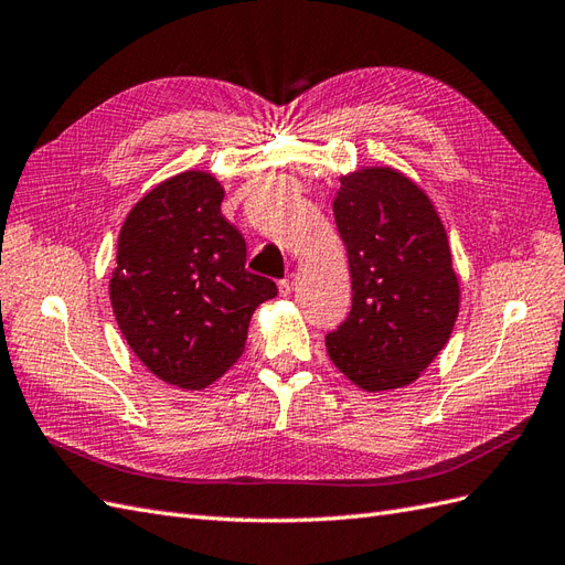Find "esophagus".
Returning a JSON list of instances; mask_svg holds the SVG:
<instances>
[{
	"instance_id": "obj_1",
	"label": "esophagus",
	"mask_w": 565,
	"mask_h": 565,
	"mask_svg": "<svg viewBox=\"0 0 565 565\" xmlns=\"http://www.w3.org/2000/svg\"><path fill=\"white\" fill-rule=\"evenodd\" d=\"M291 291H294V277L281 279V281H279V294H281V296H288Z\"/></svg>"
}]
</instances>
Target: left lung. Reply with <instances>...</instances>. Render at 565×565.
Segmentation results:
<instances>
[{
	"label": "left lung",
	"mask_w": 565,
	"mask_h": 565,
	"mask_svg": "<svg viewBox=\"0 0 565 565\" xmlns=\"http://www.w3.org/2000/svg\"><path fill=\"white\" fill-rule=\"evenodd\" d=\"M334 216L353 306L324 337L327 353L365 392L406 386L439 355L458 317L444 224L420 188L388 167L341 179Z\"/></svg>",
	"instance_id": "left-lung-1"
}]
</instances>
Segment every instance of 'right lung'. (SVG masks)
<instances>
[{
    "instance_id": "1",
    "label": "right lung",
    "mask_w": 565,
    "mask_h": 565,
    "mask_svg": "<svg viewBox=\"0 0 565 565\" xmlns=\"http://www.w3.org/2000/svg\"><path fill=\"white\" fill-rule=\"evenodd\" d=\"M224 188L183 171L145 195L119 234L109 298L124 339L159 380L202 388L236 363L277 284L245 269V238L222 214Z\"/></svg>"
}]
</instances>
